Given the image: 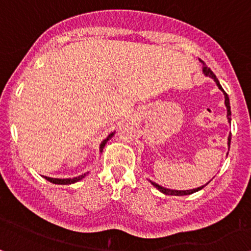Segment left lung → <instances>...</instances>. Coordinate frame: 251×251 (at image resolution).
Wrapping results in <instances>:
<instances>
[{"label": "left lung", "mask_w": 251, "mask_h": 251, "mask_svg": "<svg viewBox=\"0 0 251 251\" xmlns=\"http://www.w3.org/2000/svg\"><path fill=\"white\" fill-rule=\"evenodd\" d=\"M200 62H201V64H202V71H203V75H204L205 76H209V78H211V79H213V81L216 82V85H217V87H218V88L220 89V91L223 92V94H224V96H225V106H226V110H227V120H228V123L230 124V120H232V118H230V104H229V99H228V95L226 94L225 93V91H224L223 89V87H222V85H220L219 83V80L217 79V76L215 75V73H213L211 70H210L208 66L205 65V63L202 61V59H200ZM229 145H230V134L228 135V141H227V146H228V150H229ZM150 181V183H151V185L153 186V187H156L157 189L159 190L160 193H163V194H165V195H176V196H182V195H190V194H193V193H196V192H199V190H201L203 187H205L206 185H208V183L211 181V180H210L209 182H206L205 185H203V186H200V187H198V188H193V189H187V190H176V189H170V188H165V187H163V186H160V185H158V183H156V182H153V181H151V180H149Z\"/></svg>", "instance_id": "1"}]
</instances>
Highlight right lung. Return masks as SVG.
Segmentation results:
<instances>
[{
	"mask_svg": "<svg viewBox=\"0 0 251 251\" xmlns=\"http://www.w3.org/2000/svg\"><path fill=\"white\" fill-rule=\"evenodd\" d=\"M115 133H116V132H111V133H110V134H109L108 136H106V138L101 142V145H100V152L102 153L103 149H104V147H105V145H106V142H108L109 140L111 139L113 135H115ZM87 175H88V172L83 173V175H81V176H75V178H65V179H62V178H50V176H43V178H45L46 180H48V181L55 183V185H71V183L78 182V181H80V180H82Z\"/></svg>",
	"mask_w": 251,
	"mask_h": 251,
	"instance_id": "add662e5",
	"label": "right lung"
}]
</instances>
